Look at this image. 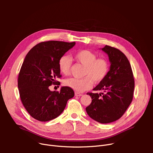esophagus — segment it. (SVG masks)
Returning <instances> with one entry per match:
<instances>
[{
	"instance_id": "1",
	"label": "esophagus",
	"mask_w": 153,
	"mask_h": 153,
	"mask_svg": "<svg viewBox=\"0 0 153 153\" xmlns=\"http://www.w3.org/2000/svg\"><path fill=\"white\" fill-rule=\"evenodd\" d=\"M75 95L76 96V97H81V96L82 95V94L78 93V92H75Z\"/></svg>"
}]
</instances>
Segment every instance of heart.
Instances as JSON below:
<instances>
[{"label": "heart", "instance_id": "b5f03b06", "mask_svg": "<svg viewBox=\"0 0 153 153\" xmlns=\"http://www.w3.org/2000/svg\"><path fill=\"white\" fill-rule=\"evenodd\" d=\"M74 59L85 66L83 79L69 78L64 84L77 92H83L91 89L93 82L98 84L105 79L109 71L108 61L103 58L97 59V55L89 50L77 51ZM72 60L68 56H62L59 61V68L61 73L69 75L71 72Z\"/></svg>", "mask_w": 153, "mask_h": 153}]
</instances>
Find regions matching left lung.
<instances>
[{
  "instance_id": "1",
  "label": "left lung",
  "mask_w": 153,
  "mask_h": 153,
  "mask_svg": "<svg viewBox=\"0 0 153 153\" xmlns=\"http://www.w3.org/2000/svg\"><path fill=\"white\" fill-rule=\"evenodd\" d=\"M100 49L108 56L110 69L106 77L93 89L103 92L87 94L92 102L85 110L96 122L109 123L121 118L130 105L134 81L130 62L122 51L107 45Z\"/></svg>"
}]
</instances>
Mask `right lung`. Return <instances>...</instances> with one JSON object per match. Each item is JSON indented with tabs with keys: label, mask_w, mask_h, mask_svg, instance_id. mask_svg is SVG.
<instances>
[{
	"label": "right lung",
	"mask_w": 153,
	"mask_h": 153,
	"mask_svg": "<svg viewBox=\"0 0 153 153\" xmlns=\"http://www.w3.org/2000/svg\"><path fill=\"white\" fill-rule=\"evenodd\" d=\"M76 45L58 41L37 44L29 51L21 67L18 78L20 97L28 113L40 122L58 117L67 102L74 96L69 87H61L59 92L51 91L49 86L57 84L60 78L59 61Z\"/></svg>",
	"instance_id": "right-lung-1"
}]
</instances>
